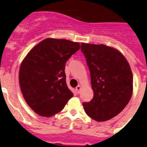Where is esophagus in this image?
I'll return each mask as SVG.
<instances>
[{
    "mask_svg": "<svg viewBox=\"0 0 147 147\" xmlns=\"http://www.w3.org/2000/svg\"><path fill=\"white\" fill-rule=\"evenodd\" d=\"M80 90H81V86H80V85H78V86L76 88V92L77 93H80Z\"/></svg>",
    "mask_w": 147,
    "mask_h": 147,
    "instance_id": "1",
    "label": "esophagus"
}]
</instances>
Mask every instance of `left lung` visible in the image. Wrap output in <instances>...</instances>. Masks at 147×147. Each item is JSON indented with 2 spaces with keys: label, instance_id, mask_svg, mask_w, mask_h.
Returning a JSON list of instances; mask_svg holds the SVG:
<instances>
[{
  "label": "left lung",
  "instance_id": "left-lung-1",
  "mask_svg": "<svg viewBox=\"0 0 147 147\" xmlns=\"http://www.w3.org/2000/svg\"><path fill=\"white\" fill-rule=\"evenodd\" d=\"M91 79L93 98L82 104L88 116L110 120L120 113L132 94L133 77L129 63L119 51L105 45L82 43Z\"/></svg>",
  "mask_w": 147,
  "mask_h": 147
}]
</instances>
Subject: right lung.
Here are the masks:
<instances>
[{"instance_id": "right-lung-1", "label": "right lung", "mask_w": 147, "mask_h": 147, "mask_svg": "<svg viewBox=\"0 0 147 147\" xmlns=\"http://www.w3.org/2000/svg\"><path fill=\"white\" fill-rule=\"evenodd\" d=\"M80 44L47 38L30 51L20 65L19 82L24 99L38 115L51 117L65 107L74 94L67 88L65 63Z\"/></svg>"}]
</instances>
